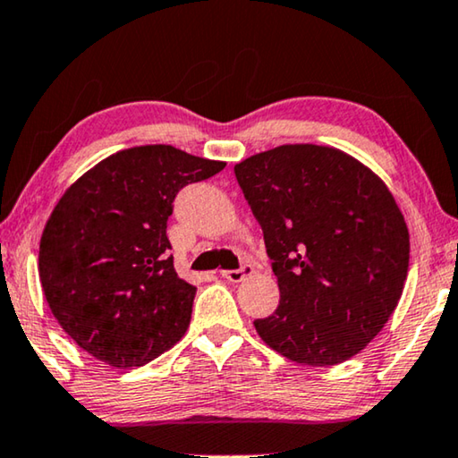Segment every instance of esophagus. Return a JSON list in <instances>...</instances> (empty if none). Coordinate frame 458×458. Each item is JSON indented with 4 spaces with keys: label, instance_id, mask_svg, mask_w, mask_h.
<instances>
[{
    "label": "esophagus",
    "instance_id": "esophagus-1",
    "mask_svg": "<svg viewBox=\"0 0 458 458\" xmlns=\"http://www.w3.org/2000/svg\"><path fill=\"white\" fill-rule=\"evenodd\" d=\"M250 274H251V266L245 264L237 270H223L221 276L225 280H229V283H242V280H245V276H250Z\"/></svg>",
    "mask_w": 458,
    "mask_h": 458
}]
</instances>
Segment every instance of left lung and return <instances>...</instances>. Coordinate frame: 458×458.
I'll return each instance as SVG.
<instances>
[{"label": "left lung", "instance_id": "obj_1", "mask_svg": "<svg viewBox=\"0 0 458 458\" xmlns=\"http://www.w3.org/2000/svg\"><path fill=\"white\" fill-rule=\"evenodd\" d=\"M278 278L276 311L256 332L309 367L348 360L395 311L410 233L378 175L334 147L280 145L235 165Z\"/></svg>", "mask_w": 458, "mask_h": 458}]
</instances>
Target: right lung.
<instances>
[{
  "mask_svg": "<svg viewBox=\"0 0 458 458\" xmlns=\"http://www.w3.org/2000/svg\"><path fill=\"white\" fill-rule=\"evenodd\" d=\"M223 161L172 145L118 151L63 194L40 237L45 299L67 335L116 369L143 367L186 334L196 286L174 268L167 219Z\"/></svg>",
  "mask_w": 458,
  "mask_h": 458,
  "instance_id": "obj_1",
  "label": "right lung"
}]
</instances>
